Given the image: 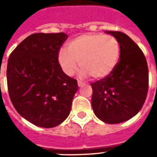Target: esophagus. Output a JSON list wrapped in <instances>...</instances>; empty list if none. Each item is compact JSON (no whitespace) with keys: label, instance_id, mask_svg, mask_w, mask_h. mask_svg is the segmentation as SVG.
<instances>
[{"label":"esophagus","instance_id":"34e87169","mask_svg":"<svg viewBox=\"0 0 157 157\" xmlns=\"http://www.w3.org/2000/svg\"><path fill=\"white\" fill-rule=\"evenodd\" d=\"M77 84H78L79 86H82L84 85V82H82V81H77Z\"/></svg>","mask_w":157,"mask_h":157}]
</instances>
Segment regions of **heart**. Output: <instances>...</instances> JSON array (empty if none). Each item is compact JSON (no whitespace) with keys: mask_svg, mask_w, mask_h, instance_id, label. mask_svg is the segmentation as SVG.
<instances>
[{"mask_svg":"<svg viewBox=\"0 0 157 157\" xmlns=\"http://www.w3.org/2000/svg\"><path fill=\"white\" fill-rule=\"evenodd\" d=\"M120 58V44L112 35L84 33L71 39L66 49L62 48L58 61L63 71L69 76L80 67L83 76L102 80L112 74Z\"/></svg>","mask_w":157,"mask_h":157,"instance_id":"b5f03b06","label":"heart"}]
</instances>
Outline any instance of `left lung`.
<instances>
[{
  "instance_id": "1",
  "label": "left lung",
  "mask_w": 157,
  "mask_h": 157,
  "mask_svg": "<svg viewBox=\"0 0 157 157\" xmlns=\"http://www.w3.org/2000/svg\"><path fill=\"white\" fill-rule=\"evenodd\" d=\"M106 33L119 42L120 59L111 75L91 83L92 107L104 123L119 124L141 109L148 92V66L141 49L128 35L118 31Z\"/></svg>"
}]
</instances>
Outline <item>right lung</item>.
I'll list each match as a JSON object with an SVG mask.
<instances>
[{"mask_svg": "<svg viewBox=\"0 0 157 157\" xmlns=\"http://www.w3.org/2000/svg\"><path fill=\"white\" fill-rule=\"evenodd\" d=\"M67 38L65 33H33L9 56L6 78L11 101L19 114L36 126L55 127L71 112L78 85L58 61Z\"/></svg>", "mask_w": 157, "mask_h": 157, "instance_id": "add662e5", "label": "right lung"}]
</instances>
